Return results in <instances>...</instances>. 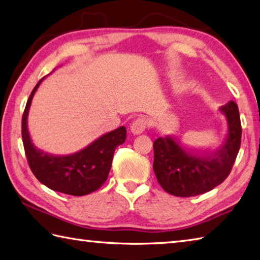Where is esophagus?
Masks as SVG:
<instances>
[{"label":"esophagus","instance_id":"obj_1","mask_svg":"<svg viewBox=\"0 0 260 260\" xmlns=\"http://www.w3.org/2000/svg\"><path fill=\"white\" fill-rule=\"evenodd\" d=\"M145 128H146V120L144 118H138V119H135L131 125V132L132 134L134 135L142 134L145 131Z\"/></svg>","mask_w":260,"mask_h":260}]
</instances>
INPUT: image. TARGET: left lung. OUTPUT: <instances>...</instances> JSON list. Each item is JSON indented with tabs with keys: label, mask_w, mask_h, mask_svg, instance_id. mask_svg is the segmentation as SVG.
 I'll use <instances>...</instances> for the list:
<instances>
[{
	"label": "left lung",
	"mask_w": 260,
	"mask_h": 260,
	"mask_svg": "<svg viewBox=\"0 0 260 260\" xmlns=\"http://www.w3.org/2000/svg\"><path fill=\"white\" fill-rule=\"evenodd\" d=\"M219 110L228 121V133L218 149L211 153H194L183 149L172 136L153 142V171L167 193L176 197H194L224 182L237 159L241 144L239 108L230 101Z\"/></svg>",
	"instance_id": "1"
}]
</instances>
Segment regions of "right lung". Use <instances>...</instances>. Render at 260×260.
Listing matches in <instances>:
<instances>
[{"instance_id":"1","label":"right lung","mask_w":260,"mask_h":260,"mask_svg":"<svg viewBox=\"0 0 260 260\" xmlns=\"http://www.w3.org/2000/svg\"><path fill=\"white\" fill-rule=\"evenodd\" d=\"M44 78L32 89L22 115L21 134L28 164L35 177L51 190L77 197L89 194L107 181L115 150L126 140V128L118 127L72 154H51L37 149L28 132L27 119L32 96Z\"/></svg>"}]
</instances>
